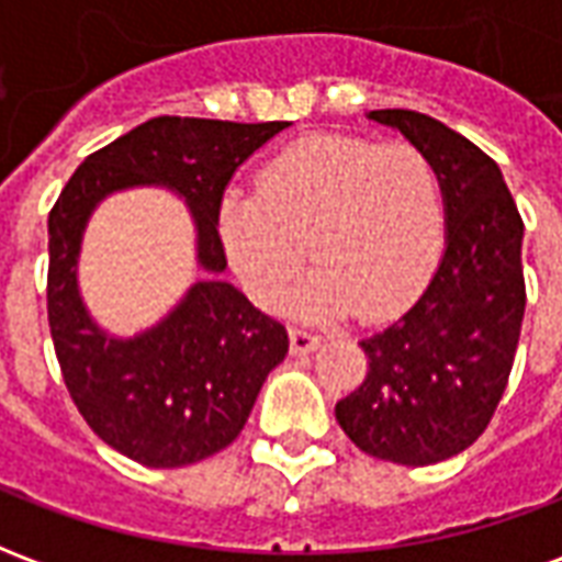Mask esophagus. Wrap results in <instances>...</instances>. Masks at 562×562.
Masks as SVG:
<instances>
[{"mask_svg":"<svg viewBox=\"0 0 562 562\" xmlns=\"http://www.w3.org/2000/svg\"><path fill=\"white\" fill-rule=\"evenodd\" d=\"M289 337H292V355H310L322 346V337H318V334H310V330L304 328H292L289 330Z\"/></svg>","mask_w":562,"mask_h":562,"instance_id":"esophagus-1","label":"esophagus"}]
</instances>
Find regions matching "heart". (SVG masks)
<instances>
[{
    "label": "heart",
    "mask_w": 562,
    "mask_h": 562,
    "mask_svg": "<svg viewBox=\"0 0 562 562\" xmlns=\"http://www.w3.org/2000/svg\"><path fill=\"white\" fill-rule=\"evenodd\" d=\"M216 225L256 304L280 306L310 252L316 270L294 297L297 313L382 318L409 304L434 268L446 201L415 144L322 135L277 153L258 192L222 198Z\"/></svg>",
    "instance_id": "obj_1"
}]
</instances>
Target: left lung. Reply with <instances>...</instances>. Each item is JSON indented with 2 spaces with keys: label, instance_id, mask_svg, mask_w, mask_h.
Segmentation results:
<instances>
[{
  "label": "left lung",
  "instance_id": "obj_1",
  "mask_svg": "<svg viewBox=\"0 0 562 562\" xmlns=\"http://www.w3.org/2000/svg\"><path fill=\"white\" fill-rule=\"evenodd\" d=\"M434 161L446 201V249L422 297L361 340L370 370L337 403L355 446L430 467L470 448L506 391L524 322V222L503 171L454 128L418 111H370Z\"/></svg>",
  "mask_w": 562,
  "mask_h": 562
}]
</instances>
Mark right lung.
<instances>
[{
	"instance_id": "right-lung-1",
	"label": "right lung",
	"mask_w": 562,
	"mask_h": 562,
	"mask_svg": "<svg viewBox=\"0 0 562 562\" xmlns=\"http://www.w3.org/2000/svg\"><path fill=\"white\" fill-rule=\"evenodd\" d=\"M289 126L156 116L80 161L50 210L47 318L66 389L92 430L144 467L173 470L232 446L289 352L280 322L222 280L228 261L216 225L234 171ZM135 184L184 198L205 277L153 329L114 338L79 297L77 258L91 210Z\"/></svg>"
}]
</instances>
